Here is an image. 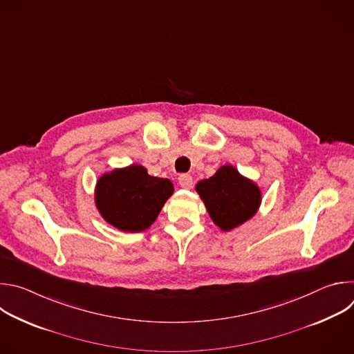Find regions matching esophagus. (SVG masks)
Here are the masks:
<instances>
[{
	"mask_svg": "<svg viewBox=\"0 0 354 354\" xmlns=\"http://www.w3.org/2000/svg\"><path fill=\"white\" fill-rule=\"evenodd\" d=\"M178 182H179L180 187H183V189H192L193 187V178L187 174H182L178 178Z\"/></svg>",
	"mask_w": 354,
	"mask_h": 354,
	"instance_id": "34e87169",
	"label": "esophagus"
}]
</instances>
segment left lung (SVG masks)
Listing matches in <instances>:
<instances>
[{
	"mask_svg": "<svg viewBox=\"0 0 354 354\" xmlns=\"http://www.w3.org/2000/svg\"><path fill=\"white\" fill-rule=\"evenodd\" d=\"M196 192L214 224L223 231L239 227L254 217L262 201L259 186L231 165H223L212 178L200 180Z\"/></svg>",
	"mask_w": 354,
	"mask_h": 354,
	"instance_id": "left-lung-1",
	"label": "left lung"
}]
</instances>
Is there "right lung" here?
<instances>
[{
  "instance_id": "1",
  "label": "right lung",
  "mask_w": 354,
  "mask_h": 354,
  "mask_svg": "<svg viewBox=\"0 0 354 354\" xmlns=\"http://www.w3.org/2000/svg\"><path fill=\"white\" fill-rule=\"evenodd\" d=\"M172 193L169 179L151 176L141 165H130L97 179L95 203L100 216L115 228L140 232L156 221Z\"/></svg>"
}]
</instances>
